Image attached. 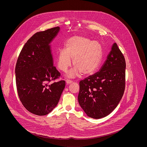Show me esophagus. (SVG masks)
Returning a JSON list of instances; mask_svg holds the SVG:
<instances>
[{"instance_id": "obj_1", "label": "esophagus", "mask_w": 147, "mask_h": 147, "mask_svg": "<svg viewBox=\"0 0 147 147\" xmlns=\"http://www.w3.org/2000/svg\"><path fill=\"white\" fill-rule=\"evenodd\" d=\"M66 84H71V83H72L73 82V81H71V80H66Z\"/></svg>"}]
</instances>
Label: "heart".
<instances>
[{"instance_id":"b5f03b06","label":"heart","mask_w":147,"mask_h":147,"mask_svg":"<svg viewBox=\"0 0 147 147\" xmlns=\"http://www.w3.org/2000/svg\"><path fill=\"white\" fill-rule=\"evenodd\" d=\"M65 49H60L57 53L58 68L65 72L71 65V59L74 69L69 73L73 77L80 73L83 76L92 74L99 66L102 58V48L96 40L82 36H73L67 40Z\"/></svg>"}]
</instances>
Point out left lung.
I'll return each instance as SVG.
<instances>
[{
	"mask_svg": "<svg viewBox=\"0 0 147 147\" xmlns=\"http://www.w3.org/2000/svg\"><path fill=\"white\" fill-rule=\"evenodd\" d=\"M125 61L115 43L99 72L80 81L78 100L87 115L100 119L118 105L125 90Z\"/></svg>",
	"mask_w": 147,
	"mask_h": 147,
	"instance_id": "8db88e82",
	"label": "left lung"
}]
</instances>
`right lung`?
<instances>
[{
  "mask_svg": "<svg viewBox=\"0 0 147 147\" xmlns=\"http://www.w3.org/2000/svg\"><path fill=\"white\" fill-rule=\"evenodd\" d=\"M53 27L34 34L18 57L16 81L20 101L30 112L38 116L49 113L57 105L66 82L53 66L49 44L59 31Z\"/></svg>",
  "mask_w": 147,
  "mask_h": 147,
  "instance_id": "add662e5",
  "label": "right lung"
}]
</instances>
